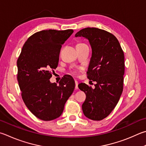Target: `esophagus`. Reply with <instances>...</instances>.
<instances>
[{"mask_svg": "<svg viewBox=\"0 0 146 146\" xmlns=\"http://www.w3.org/2000/svg\"><path fill=\"white\" fill-rule=\"evenodd\" d=\"M75 89H78V82L75 80Z\"/></svg>", "mask_w": 146, "mask_h": 146, "instance_id": "34e87169", "label": "esophagus"}]
</instances>
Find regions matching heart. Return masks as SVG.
I'll list each match as a JSON object with an SVG mask.
<instances>
[{"mask_svg":"<svg viewBox=\"0 0 146 146\" xmlns=\"http://www.w3.org/2000/svg\"><path fill=\"white\" fill-rule=\"evenodd\" d=\"M73 73L75 74V75H76V74H78V71L77 70H74V71H73Z\"/></svg>","mask_w":146,"mask_h":146,"instance_id":"heart-1","label":"heart"}]
</instances>
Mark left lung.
I'll use <instances>...</instances> for the list:
<instances>
[{
  "label": "left lung",
  "mask_w": 146,
  "mask_h": 146,
  "mask_svg": "<svg viewBox=\"0 0 146 146\" xmlns=\"http://www.w3.org/2000/svg\"><path fill=\"white\" fill-rule=\"evenodd\" d=\"M78 36L88 39L91 44L87 78L97 82L94 89L86 84H78V88L86 94L82 110L87 118L100 121L114 109L123 92L124 52L115 36L103 29L85 28L75 34Z\"/></svg>",
  "instance_id": "1"
}]
</instances>
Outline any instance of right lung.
<instances>
[{
  "label": "right lung",
  "mask_w": 146,
  "mask_h": 146,
  "mask_svg": "<svg viewBox=\"0 0 146 146\" xmlns=\"http://www.w3.org/2000/svg\"><path fill=\"white\" fill-rule=\"evenodd\" d=\"M73 33V29L37 32L25 41L18 57L17 80L22 98L28 109L41 120L59 117L75 89L70 76L62 78L59 85L50 82L62 44Z\"/></svg>",
  "instance_id": "1"
}]
</instances>
